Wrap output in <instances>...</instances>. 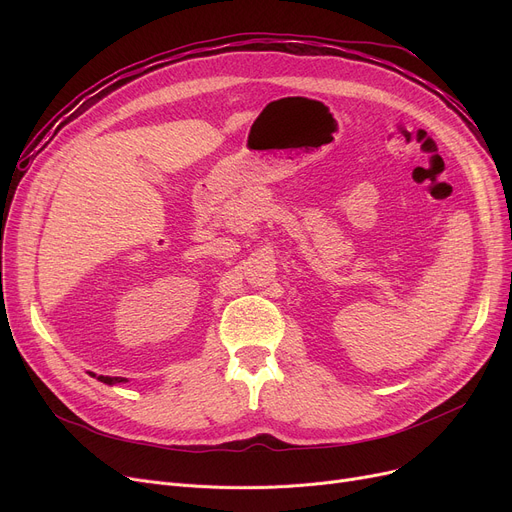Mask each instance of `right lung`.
Here are the masks:
<instances>
[{
    "label": "right lung",
    "mask_w": 512,
    "mask_h": 512,
    "mask_svg": "<svg viewBox=\"0 0 512 512\" xmlns=\"http://www.w3.org/2000/svg\"><path fill=\"white\" fill-rule=\"evenodd\" d=\"M93 378H95V373H91ZM97 380L99 382H103V384H110V386H114V384H122V382H128L126 378H110V375H97Z\"/></svg>",
    "instance_id": "obj_1"
}]
</instances>
